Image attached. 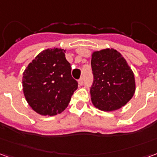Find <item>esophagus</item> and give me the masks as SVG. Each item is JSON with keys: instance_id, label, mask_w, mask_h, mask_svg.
Listing matches in <instances>:
<instances>
[{"instance_id": "obj_1", "label": "esophagus", "mask_w": 157, "mask_h": 157, "mask_svg": "<svg viewBox=\"0 0 157 157\" xmlns=\"http://www.w3.org/2000/svg\"><path fill=\"white\" fill-rule=\"evenodd\" d=\"M78 83H79V85H81V86L83 85V83H84V78H83V77H82V78L79 79Z\"/></svg>"}]
</instances>
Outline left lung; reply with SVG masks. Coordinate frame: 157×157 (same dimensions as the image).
<instances>
[{"mask_svg":"<svg viewBox=\"0 0 157 157\" xmlns=\"http://www.w3.org/2000/svg\"><path fill=\"white\" fill-rule=\"evenodd\" d=\"M93 82L90 89L97 109L113 111L124 106L135 91L134 73L121 54L106 48L92 54Z\"/></svg>","mask_w":157,"mask_h":157,"instance_id":"8db88e82","label":"left lung"}]
</instances>
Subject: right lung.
<instances>
[{
    "label": "right lung",
    "mask_w": 157,
    "mask_h": 157,
    "mask_svg": "<svg viewBox=\"0 0 157 157\" xmlns=\"http://www.w3.org/2000/svg\"><path fill=\"white\" fill-rule=\"evenodd\" d=\"M65 53L62 48H48L37 55L23 72L26 100L41 115L53 116L64 111L78 87Z\"/></svg>",
    "instance_id": "1"
}]
</instances>
